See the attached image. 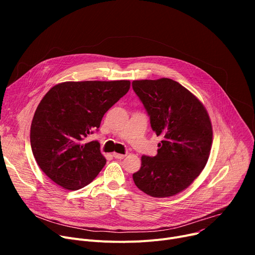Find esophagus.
I'll list each match as a JSON object with an SVG mask.
<instances>
[{
  "mask_svg": "<svg viewBox=\"0 0 255 255\" xmlns=\"http://www.w3.org/2000/svg\"><path fill=\"white\" fill-rule=\"evenodd\" d=\"M113 156L116 158V159H124L126 157V155L124 154H119V153H114Z\"/></svg>",
  "mask_w": 255,
  "mask_h": 255,
  "instance_id": "obj_1",
  "label": "esophagus"
}]
</instances>
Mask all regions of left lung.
<instances>
[{"mask_svg": "<svg viewBox=\"0 0 255 255\" xmlns=\"http://www.w3.org/2000/svg\"><path fill=\"white\" fill-rule=\"evenodd\" d=\"M157 136V155L141 157L133 173L137 188L153 197H168L186 189L202 172L211 152L213 131L203 103L170 78L133 80Z\"/></svg>", "mask_w": 255, "mask_h": 255, "instance_id": "left-lung-1", "label": "left lung"}]
</instances>
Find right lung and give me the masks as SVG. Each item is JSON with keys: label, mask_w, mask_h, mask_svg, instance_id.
I'll return each instance as SVG.
<instances>
[{"label": "right lung", "mask_w": 255, "mask_h": 255, "mask_svg": "<svg viewBox=\"0 0 255 255\" xmlns=\"http://www.w3.org/2000/svg\"><path fill=\"white\" fill-rule=\"evenodd\" d=\"M129 89V80H87L62 83L45 94L35 112L30 139L37 164L51 181L78 190L97 177L106 159L97 140H84Z\"/></svg>", "instance_id": "add662e5"}]
</instances>
